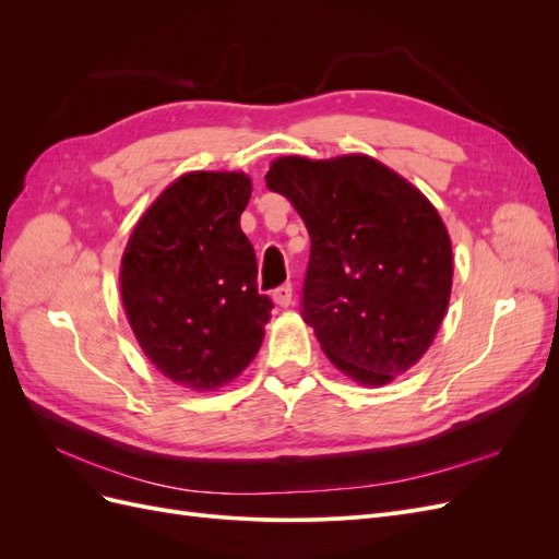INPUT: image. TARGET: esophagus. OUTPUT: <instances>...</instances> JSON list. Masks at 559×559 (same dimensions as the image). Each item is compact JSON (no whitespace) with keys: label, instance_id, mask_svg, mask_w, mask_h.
<instances>
[{"label":"esophagus","instance_id":"1","mask_svg":"<svg viewBox=\"0 0 559 559\" xmlns=\"http://www.w3.org/2000/svg\"><path fill=\"white\" fill-rule=\"evenodd\" d=\"M273 300L277 302L280 308H289L292 302H294V286H292V284H282L280 289H275Z\"/></svg>","mask_w":559,"mask_h":559}]
</instances>
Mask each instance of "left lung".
<instances>
[{"label":"left lung","instance_id":"left-lung-1","mask_svg":"<svg viewBox=\"0 0 559 559\" xmlns=\"http://www.w3.org/2000/svg\"><path fill=\"white\" fill-rule=\"evenodd\" d=\"M310 233L302 319L335 368L380 386L433 343L452 289L443 218L370 156H284L265 175Z\"/></svg>","mask_w":559,"mask_h":559}]
</instances>
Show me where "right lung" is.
I'll return each instance as SVG.
<instances>
[{
  "mask_svg": "<svg viewBox=\"0 0 559 559\" xmlns=\"http://www.w3.org/2000/svg\"><path fill=\"white\" fill-rule=\"evenodd\" d=\"M242 173H189L134 226L121 298L134 337L165 378L210 392L257 357L273 300L257 289V253L240 228Z\"/></svg>",
  "mask_w": 559,
  "mask_h": 559,
  "instance_id": "1",
  "label": "right lung"
}]
</instances>
